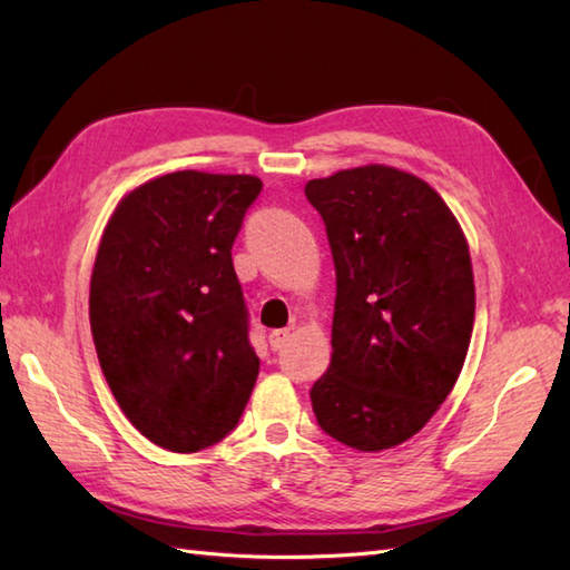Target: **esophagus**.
<instances>
[{
  "mask_svg": "<svg viewBox=\"0 0 570 570\" xmlns=\"http://www.w3.org/2000/svg\"><path fill=\"white\" fill-rule=\"evenodd\" d=\"M288 335H292V333L284 331V328H282V331H272V333H269V345H272L274 353H276V350H282V347L286 345Z\"/></svg>",
  "mask_w": 570,
  "mask_h": 570,
  "instance_id": "34e87169",
  "label": "esophagus"
}]
</instances>
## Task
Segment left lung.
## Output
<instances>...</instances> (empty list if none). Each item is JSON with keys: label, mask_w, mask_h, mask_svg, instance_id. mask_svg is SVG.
I'll return each instance as SVG.
<instances>
[{"label": "left lung", "mask_w": 570, "mask_h": 570, "mask_svg": "<svg viewBox=\"0 0 570 570\" xmlns=\"http://www.w3.org/2000/svg\"><path fill=\"white\" fill-rule=\"evenodd\" d=\"M306 198L337 284L313 414L335 441L384 451L426 426L463 370L475 321L468 242L439 193L392 166L308 180Z\"/></svg>", "instance_id": "left-lung-1"}]
</instances>
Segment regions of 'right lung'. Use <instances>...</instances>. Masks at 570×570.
Masks as SVG:
<instances>
[{"label":"right lung","mask_w":570,"mask_h":570,"mask_svg":"<svg viewBox=\"0 0 570 570\" xmlns=\"http://www.w3.org/2000/svg\"><path fill=\"white\" fill-rule=\"evenodd\" d=\"M257 176L176 171L122 198L90 278V328L125 416L196 453L237 426L259 374L233 245Z\"/></svg>","instance_id":"1"}]
</instances>
